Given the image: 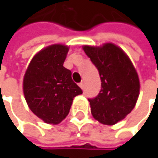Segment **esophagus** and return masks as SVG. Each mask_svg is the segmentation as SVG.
<instances>
[{
    "mask_svg": "<svg viewBox=\"0 0 158 158\" xmlns=\"http://www.w3.org/2000/svg\"><path fill=\"white\" fill-rule=\"evenodd\" d=\"M79 86H80V88L81 89H83V87H84V82H80V83H79Z\"/></svg>",
    "mask_w": 158,
    "mask_h": 158,
    "instance_id": "obj_1",
    "label": "esophagus"
}]
</instances>
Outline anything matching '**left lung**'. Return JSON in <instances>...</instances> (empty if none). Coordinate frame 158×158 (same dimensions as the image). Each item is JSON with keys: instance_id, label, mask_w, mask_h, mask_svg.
<instances>
[{"instance_id": "obj_1", "label": "left lung", "mask_w": 158, "mask_h": 158, "mask_svg": "<svg viewBox=\"0 0 158 158\" xmlns=\"http://www.w3.org/2000/svg\"><path fill=\"white\" fill-rule=\"evenodd\" d=\"M82 48L98 69L101 79L99 94L89 98L91 114L102 124H116L135 106L140 93L136 70L124 51L114 44Z\"/></svg>"}]
</instances>
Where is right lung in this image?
Listing matches in <instances>:
<instances>
[{
    "instance_id": "obj_1",
    "label": "right lung",
    "mask_w": 158,
    "mask_h": 158,
    "mask_svg": "<svg viewBox=\"0 0 158 158\" xmlns=\"http://www.w3.org/2000/svg\"><path fill=\"white\" fill-rule=\"evenodd\" d=\"M69 46L55 44L42 49L31 60L23 89L31 111L47 124L57 125L69 114L74 98L82 93L63 67Z\"/></svg>"
}]
</instances>
